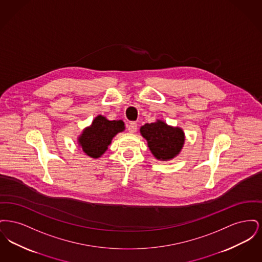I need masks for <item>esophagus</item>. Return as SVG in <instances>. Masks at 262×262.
<instances>
[{
    "mask_svg": "<svg viewBox=\"0 0 262 262\" xmlns=\"http://www.w3.org/2000/svg\"><path fill=\"white\" fill-rule=\"evenodd\" d=\"M127 130H128V133H130V134H135L137 130V123H135V122L130 123V124L128 125V126H127Z\"/></svg>",
    "mask_w": 262,
    "mask_h": 262,
    "instance_id": "34e87169",
    "label": "esophagus"
}]
</instances>
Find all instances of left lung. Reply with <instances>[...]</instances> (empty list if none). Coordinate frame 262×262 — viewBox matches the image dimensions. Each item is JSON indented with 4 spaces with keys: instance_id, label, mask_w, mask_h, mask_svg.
I'll return each instance as SVG.
<instances>
[{
    "instance_id": "1",
    "label": "left lung",
    "mask_w": 262,
    "mask_h": 262,
    "mask_svg": "<svg viewBox=\"0 0 262 262\" xmlns=\"http://www.w3.org/2000/svg\"><path fill=\"white\" fill-rule=\"evenodd\" d=\"M140 135L147 141L153 156L160 161L174 159L183 149L186 136L179 126L167 125L164 121L145 124L140 127Z\"/></svg>"
}]
</instances>
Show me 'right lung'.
Instances as JSON below:
<instances>
[{
	"label": "right lung",
	"instance_id": "right-lung-1",
	"mask_svg": "<svg viewBox=\"0 0 262 262\" xmlns=\"http://www.w3.org/2000/svg\"><path fill=\"white\" fill-rule=\"evenodd\" d=\"M125 130V123L122 120L110 121L98 115L77 137L78 146L91 158H100L108 149L113 137Z\"/></svg>",
	"mask_w": 262,
	"mask_h": 262
}]
</instances>
